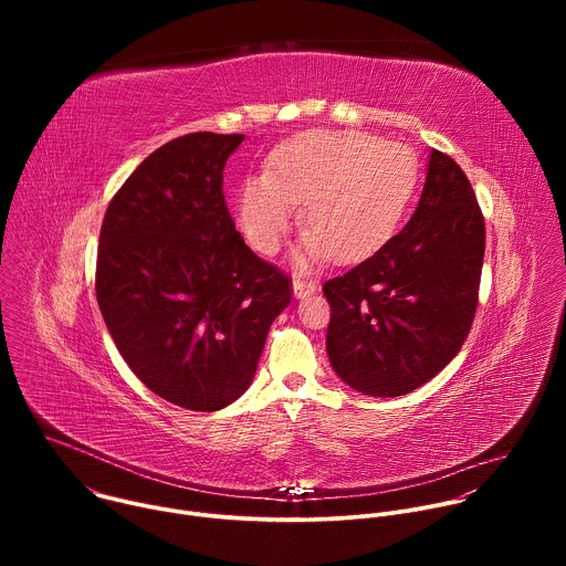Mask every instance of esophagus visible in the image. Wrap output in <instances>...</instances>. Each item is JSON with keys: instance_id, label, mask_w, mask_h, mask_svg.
<instances>
[{"instance_id": "34e87169", "label": "esophagus", "mask_w": 566, "mask_h": 566, "mask_svg": "<svg viewBox=\"0 0 566 566\" xmlns=\"http://www.w3.org/2000/svg\"><path fill=\"white\" fill-rule=\"evenodd\" d=\"M315 289H317V284H315L313 280H306V277H302V275L293 277V295H295L297 300L313 295Z\"/></svg>"}]
</instances>
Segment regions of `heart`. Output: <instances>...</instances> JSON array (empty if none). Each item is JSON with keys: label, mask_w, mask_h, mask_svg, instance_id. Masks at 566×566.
Returning <instances> with one entry per match:
<instances>
[{"label": "heart", "mask_w": 566, "mask_h": 566, "mask_svg": "<svg viewBox=\"0 0 566 566\" xmlns=\"http://www.w3.org/2000/svg\"><path fill=\"white\" fill-rule=\"evenodd\" d=\"M419 179L415 151L352 129H311L280 143L264 177H247L234 192L237 223L262 255H275L302 203L306 228L295 264L329 255L352 262L389 237Z\"/></svg>", "instance_id": "b5f03b06"}]
</instances>
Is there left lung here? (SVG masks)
Listing matches in <instances>:
<instances>
[{
  "label": "left lung",
  "mask_w": 566,
  "mask_h": 566,
  "mask_svg": "<svg viewBox=\"0 0 566 566\" xmlns=\"http://www.w3.org/2000/svg\"><path fill=\"white\" fill-rule=\"evenodd\" d=\"M486 228L463 170L430 151L410 221L371 258L325 284L334 371L367 396H402L434 378L468 338Z\"/></svg>",
  "instance_id": "1"
}]
</instances>
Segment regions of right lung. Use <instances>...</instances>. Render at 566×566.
Returning a JSON list of instances; mask_svg holds the SVG:
<instances>
[{"label": "right lung", "mask_w": 566, "mask_h": 566, "mask_svg": "<svg viewBox=\"0 0 566 566\" xmlns=\"http://www.w3.org/2000/svg\"><path fill=\"white\" fill-rule=\"evenodd\" d=\"M241 134L197 132L151 151L101 228L96 297L129 369L160 398L214 412L253 382L291 280L234 230L223 168Z\"/></svg>", "instance_id": "add662e5"}]
</instances>
